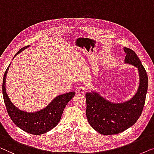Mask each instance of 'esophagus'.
<instances>
[{
  "mask_svg": "<svg viewBox=\"0 0 154 154\" xmlns=\"http://www.w3.org/2000/svg\"><path fill=\"white\" fill-rule=\"evenodd\" d=\"M77 92L79 93V94H84V93L86 91V88L85 86L82 85V86H79V87L77 88Z\"/></svg>",
  "mask_w": 154,
  "mask_h": 154,
  "instance_id": "esophagus-1",
  "label": "esophagus"
}]
</instances>
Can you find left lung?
Instances as JSON below:
<instances>
[{
    "mask_svg": "<svg viewBox=\"0 0 154 154\" xmlns=\"http://www.w3.org/2000/svg\"><path fill=\"white\" fill-rule=\"evenodd\" d=\"M125 63L137 67L140 85L136 94L128 101L112 103L98 94H86V117L95 131L105 135H115L129 128L141 116L148 88V76L140 58L132 49L123 47Z\"/></svg>",
    "mask_w": 154,
    "mask_h": 154,
    "instance_id": "1",
    "label": "left lung"
}]
</instances>
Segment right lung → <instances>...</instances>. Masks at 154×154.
<instances>
[{"instance_id":"right-lung-1","label":"right lung","mask_w":154,"mask_h":154,"mask_svg":"<svg viewBox=\"0 0 154 154\" xmlns=\"http://www.w3.org/2000/svg\"><path fill=\"white\" fill-rule=\"evenodd\" d=\"M29 47L26 46L21 48L15 56ZM10 65L5 72L2 87L4 102L10 117L19 128L30 134L38 135L51 131L59 123L65 107L68 102L74 97L75 93L72 91L58 96L46 107L39 112L29 113L21 111L13 105L6 93V75Z\"/></svg>"}]
</instances>
